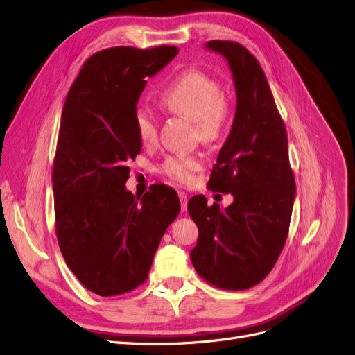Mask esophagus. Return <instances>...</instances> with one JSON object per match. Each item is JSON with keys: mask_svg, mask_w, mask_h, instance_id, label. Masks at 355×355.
<instances>
[{"mask_svg": "<svg viewBox=\"0 0 355 355\" xmlns=\"http://www.w3.org/2000/svg\"><path fill=\"white\" fill-rule=\"evenodd\" d=\"M178 195H179V200H180L182 211H187V209H188V195L183 192V191H179Z\"/></svg>", "mask_w": 355, "mask_h": 355, "instance_id": "34e87169", "label": "esophagus"}]
</instances>
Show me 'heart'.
Instances as JSON below:
<instances>
[{"mask_svg":"<svg viewBox=\"0 0 355 355\" xmlns=\"http://www.w3.org/2000/svg\"><path fill=\"white\" fill-rule=\"evenodd\" d=\"M160 101L170 113L195 121L202 142L216 141L227 119V101L220 82L201 70H189L170 83L162 92ZM138 138L144 145L157 141V117L148 107L139 105L133 114ZM202 168V157L197 154L168 157L160 170L164 176L180 185H191Z\"/></svg>","mask_w":355,"mask_h":355,"instance_id":"b5f03b06","label":"heart"}]
</instances>
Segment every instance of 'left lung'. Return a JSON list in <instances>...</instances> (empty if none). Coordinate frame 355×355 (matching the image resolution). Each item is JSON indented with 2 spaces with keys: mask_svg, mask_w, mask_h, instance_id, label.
Wrapping results in <instances>:
<instances>
[{
  "mask_svg": "<svg viewBox=\"0 0 355 355\" xmlns=\"http://www.w3.org/2000/svg\"><path fill=\"white\" fill-rule=\"evenodd\" d=\"M207 48L225 55L236 88L234 125L209 182L211 191L234 195V202L222 210L201 195L189 200L198 226L191 260L205 282L242 291L260 284L284 250L295 179L286 128L259 61L235 41H209Z\"/></svg>",
  "mask_w": 355,
  "mask_h": 355,
  "instance_id": "left-lung-1",
  "label": "left lung"
}]
</instances>
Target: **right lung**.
<instances>
[{
    "instance_id": "obj_1",
    "label": "right lung",
    "mask_w": 355,
    "mask_h": 355,
    "mask_svg": "<svg viewBox=\"0 0 355 355\" xmlns=\"http://www.w3.org/2000/svg\"><path fill=\"white\" fill-rule=\"evenodd\" d=\"M178 53L107 48L85 61L67 94L53 166L55 234L69 268L96 295L142 285L180 211L173 188L153 185L138 201L125 187L142 148L133 121L139 95Z\"/></svg>"
}]
</instances>
